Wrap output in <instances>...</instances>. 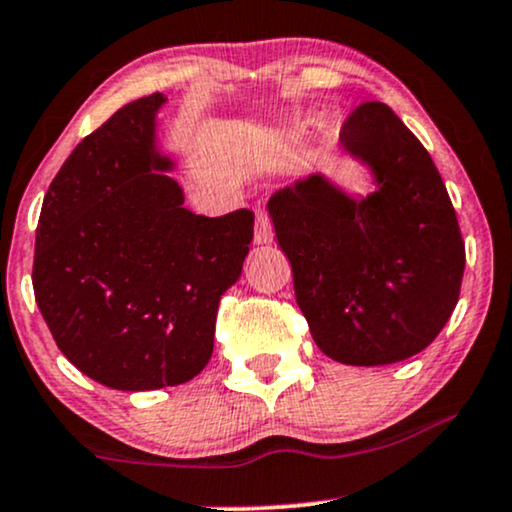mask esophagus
Wrapping results in <instances>:
<instances>
[{
	"label": "esophagus",
	"mask_w": 512,
	"mask_h": 512,
	"mask_svg": "<svg viewBox=\"0 0 512 512\" xmlns=\"http://www.w3.org/2000/svg\"><path fill=\"white\" fill-rule=\"evenodd\" d=\"M256 244H270L273 242V225L266 210H256V230H254Z\"/></svg>",
	"instance_id": "obj_1"
}]
</instances>
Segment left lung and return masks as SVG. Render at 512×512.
<instances>
[{"mask_svg":"<svg viewBox=\"0 0 512 512\" xmlns=\"http://www.w3.org/2000/svg\"><path fill=\"white\" fill-rule=\"evenodd\" d=\"M340 148L369 170V194L311 172L275 191L268 215L318 350L395 364L429 347L458 304V215L431 155L383 102L347 119Z\"/></svg>","mask_w":512,"mask_h":512,"instance_id":"8db88e82","label":"left lung"}]
</instances>
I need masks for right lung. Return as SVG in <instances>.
<instances>
[{
    "instance_id": "add662e5",
    "label": "right lung",
    "mask_w": 512,
    "mask_h": 512,
    "mask_svg": "<svg viewBox=\"0 0 512 512\" xmlns=\"http://www.w3.org/2000/svg\"><path fill=\"white\" fill-rule=\"evenodd\" d=\"M165 93L83 138L52 179L35 230V302L81 374L114 390L191 381L213 354L220 297L242 278L254 213L184 208L160 148Z\"/></svg>"
}]
</instances>
